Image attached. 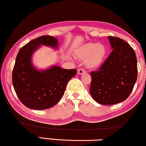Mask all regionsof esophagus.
Here are the masks:
<instances>
[{"label":"esophagus","instance_id":"1","mask_svg":"<svg viewBox=\"0 0 146 146\" xmlns=\"http://www.w3.org/2000/svg\"><path fill=\"white\" fill-rule=\"evenodd\" d=\"M85 73V71L83 69H78V74L79 75H81V74H83Z\"/></svg>","mask_w":146,"mask_h":146}]
</instances>
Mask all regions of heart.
<instances>
[{
    "label": "heart",
    "mask_w": 146,
    "mask_h": 146,
    "mask_svg": "<svg viewBox=\"0 0 146 146\" xmlns=\"http://www.w3.org/2000/svg\"><path fill=\"white\" fill-rule=\"evenodd\" d=\"M107 52V48L103 43H86L75 51V56L84 61L87 68L96 69L103 63Z\"/></svg>",
    "instance_id": "b5f03b06"
}]
</instances>
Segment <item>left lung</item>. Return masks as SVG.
I'll list each match as a JSON object with an SVG mask.
<instances>
[{
	"label": "left lung",
	"instance_id": "obj_1",
	"mask_svg": "<svg viewBox=\"0 0 146 146\" xmlns=\"http://www.w3.org/2000/svg\"><path fill=\"white\" fill-rule=\"evenodd\" d=\"M112 52L98 71L92 72L90 93L101 105L126 100L137 80V58L133 48L119 37L109 36Z\"/></svg>",
	"mask_w": 146,
	"mask_h": 146
}]
</instances>
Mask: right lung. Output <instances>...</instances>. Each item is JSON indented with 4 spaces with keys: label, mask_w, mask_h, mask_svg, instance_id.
<instances>
[{
    "label": "right lung",
    "mask_w": 146,
    "mask_h": 146,
    "mask_svg": "<svg viewBox=\"0 0 146 146\" xmlns=\"http://www.w3.org/2000/svg\"><path fill=\"white\" fill-rule=\"evenodd\" d=\"M41 45L58 50V39L43 35L29 41L17 56L13 71V85L18 98L29 109L43 110L56 105L64 95L67 83L76 74V69L52 66L39 70L33 65L32 56Z\"/></svg>",
    "instance_id": "1"
}]
</instances>
